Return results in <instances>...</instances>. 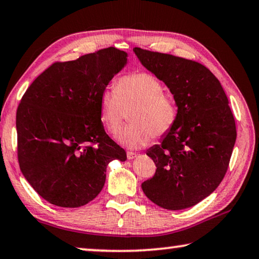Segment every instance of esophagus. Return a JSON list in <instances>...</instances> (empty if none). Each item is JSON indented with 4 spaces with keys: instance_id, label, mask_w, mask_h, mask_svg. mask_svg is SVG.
<instances>
[{
    "instance_id": "1",
    "label": "esophagus",
    "mask_w": 259,
    "mask_h": 259,
    "mask_svg": "<svg viewBox=\"0 0 259 259\" xmlns=\"http://www.w3.org/2000/svg\"><path fill=\"white\" fill-rule=\"evenodd\" d=\"M126 157H128V160H134L135 157H137V154L134 152H128L126 153Z\"/></svg>"
}]
</instances>
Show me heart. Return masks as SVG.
<instances>
[{
	"label": "heart",
	"instance_id": "obj_1",
	"mask_svg": "<svg viewBox=\"0 0 259 259\" xmlns=\"http://www.w3.org/2000/svg\"><path fill=\"white\" fill-rule=\"evenodd\" d=\"M163 84L150 73L125 74L115 82V90L100 94V120L113 135L119 133L126 113L133 123L121 131L119 142L133 148L146 146L153 137L162 138L174 129L178 120V104L163 93Z\"/></svg>",
	"mask_w": 259,
	"mask_h": 259
}]
</instances>
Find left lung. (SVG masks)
Instances as JSON below:
<instances>
[{
	"label": "left lung",
	"mask_w": 259,
	"mask_h": 259,
	"mask_svg": "<svg viewBox=\"0 0 259 259\" xmlns=\"http://www.w3.org/2000/svg\"><path fill=\"white\" fill-rule=\"evenodd\" d=\"M144 66L169 88L178 104L174 129L146 154L153 178L142 184L152 202L168 210L199 203L216 190L236 139L233 113L221 82L198 61L135 48Z\"/></svg>",
	"instance_id": "obj_1"
}]
</instances>
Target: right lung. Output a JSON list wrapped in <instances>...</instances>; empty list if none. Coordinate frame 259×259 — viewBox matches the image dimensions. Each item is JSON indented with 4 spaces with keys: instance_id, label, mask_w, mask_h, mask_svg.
<instances>
[{
    "instance_id": "1",
    "label": "right lung",
    "mask_w": 259,
    "mask_h": 259,
    "mask_svg": "<svg viewBox=\"0 0 259 259\" xmlns=\"http://www.w3.org/2000/svg\"><path fill=\"white\" fill-rule=\"evenodd\" d=\"M114 47L57 61L26 90L17 109V153L30 186L51 204L77 208L97 196L113 160L126 153L105 133L100 94L126 64Z\"/></svg>"
}]
</instances>
